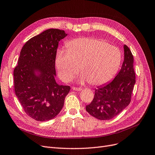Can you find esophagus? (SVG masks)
Here are the masks:
<instances>
[{
    "label": "esophagus",
    "mask_w": 155,
    "mask_h": 155,
    "mask_svg": "<svg viewBox=\"0 0 155 155\" xmlns=\"http://www.w3.org/2000/svg\"><path fill=\"white\" fill-rule=\"evenodd\" d=\"M72 89L73 90H74V91H82V88H81V87H73Z\"/></svg>",
    "instance_id": "1"
}]
</instances>
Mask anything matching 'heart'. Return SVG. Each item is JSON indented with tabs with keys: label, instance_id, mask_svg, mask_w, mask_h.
Instances as JSON below:
<instances>
[{
	"label": "heart",
	"instance_id": "heart-1",
	"mask_svg": "<svg viewBox=\"0 0 155 155\" xmlns=\"http://www.w3.org/2000/svg\"><path fill=\"white\" fill-rule=\"evenodd\" d=\"M66 47L57 50L55 57L59 77L64 82L71 81L80 66L82 80L93 85L105 84L116 75L121 64L120 50L101 39L78 38L68 42Z\"/></svg>",
	"mask_w": 155,
	"mask_h": 155
}]
</instances>
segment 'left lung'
I'll return each instance as SVG.
<instances>
[{
    "label": "left lung",
    "mask_w": 155,
    "mask_h": 155,
    "mask_svg": "<svg viewBox=\"0 0 155 155\" xmlns=\"http://www.w3.org/2000/svg\"><path fill=\"white\" fill-rule=\"evenodd\" d=\"M124 59L121 70L113 81L95 89L94 97L85 107L87 112L100 120L116 117L131 101L135 84L134 57L128 46L124 45Z\"/></svg>",
    "instance_id": "1"
}]
</instances>
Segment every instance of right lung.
<instances>
[{
  "label": "right lung",
  "mask_w": 155,
  "mask_h": 155,
  "mask_svg": "<svg viewBox=\"0 0 155 155\" xmlns=\"http://www.w3.org/2000/svg\"><path fill=\"white\" fill-rule=\"evenodd\" d=\"M64 31L50 28L31 38L21 48L14 69V87L24 112L38 121L52 119L64 105L68 85L55 82V57ZM40 71L36 76L34 72Z\"/></svg>",
  "instance_id": "1"
}]
</instances>
